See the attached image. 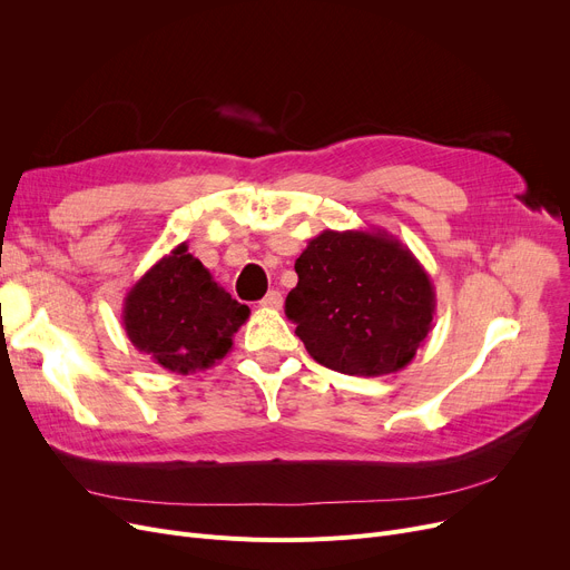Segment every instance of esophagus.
Returning a JSON list of instances; mask_svg holds the SVG:
<instances>
[{"instance_id":"obj_1","label":"esophagus","mask_w":570,"mask_h":570,"mask_svg":"<svg viewBox=\"0 0 570 570\" xmlns=\"http://www.w3.org/2000/svg\"><path fill=\"white\" fill-rule=\"evenodd\" d=\"M284 305V297L279 291H267V295L261 301V307L265 309H282Z\"/></svg>"}]
</instances>
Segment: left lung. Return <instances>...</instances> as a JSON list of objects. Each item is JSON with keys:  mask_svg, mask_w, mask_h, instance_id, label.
<instances>
[{"mask_svg": "<svg viewBox=\"0 0 570 570\" xmlns=\"http://www.w3.org/2000/svg\"><path fill=\"white\" fill-rule=\"evenodd\" d=\"M286 295L295 335L327 370L383 376L404 370L432 331L430 275L395 235L323 230L295 261Z\"/></svg>", "mask_w": 570, "mask_h": 570, "instance_id": "obj_1", "label": "left lung"}]
</instances>
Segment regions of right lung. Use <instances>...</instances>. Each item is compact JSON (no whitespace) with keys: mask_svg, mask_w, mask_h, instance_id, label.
<instances>
[{"mask_svg":"<svg viewBox=\"0 0 570 570\" xmlns=\"http://www.w3.org/2000/svg\"><path fill=\"white\" fill-rule=\"evenodd\" d=\"M177 245L131 286L122 325L129 342L175 374L213 367L233 346L249 307L233 301L209 269Z\"/></svg>","mask_w":570,"mask_h":570,"instance_id":"add662e5","label":"right lung"}]
</instances>
